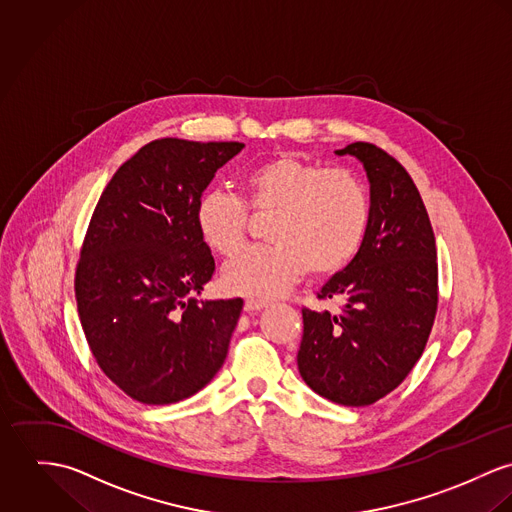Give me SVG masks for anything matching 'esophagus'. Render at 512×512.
I'll return each mask as SVG.
<instances>
[{
    "label": "esophagus",
    "instance_id": "esophagus-1",
    "mask_svg": "<svg viewBox=\"0 0 512 512\" xmlns=\"http://www.w3.org/2000/svg\"><path fill=\"white\" fill-rule=\"evenodd\" d=\"M269 304L265 300H259V298H247L245 304H243V310L245 312H259L263 308H267Z\"/></svg>",
    "mask_w": 512,
    "mask_h": 512
}]
</instances>
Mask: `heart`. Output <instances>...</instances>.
Segmentation results:
<instances>
[{"instance_id":"b5f03b06","label":"heart","mask_w":512,"mask_h":512,"mask_svg":"<svg viewBox=\"0 0 512 512\" xmlns=\"http://www.w3.org/2000/svg\"><path fill=\"white\" fill-rule=\"evenodd\" d=\"M241 186L251 210H275L267 229L273 245L229 259L222 271L228 292L273 298L306 271L334 275L357 255L369 228V196L355 174L277 155L245 172ZM247 220V206L226 190H208L196 204L200 239L220 255L243 245Z\"/></svg>"}]
</instances>
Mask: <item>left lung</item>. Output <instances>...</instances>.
I'll use <instances>...</instances> for the list:
<instances>
[{"label":"left lung","mask_w":512,"mask_h":512,"mask_svg":"<svg viewBox=\"0 0 512 512\" xmlns=\"http://www.w3.org/2000/svg\"><path fill=\"white\" fill-rule=\"evenodd\" d=\"M355 157L369 180V228L357 255L318 292L341 312L302 310L296 355L304 383L343 406H367L395 391L420 359L438 308L436 239L410 174L371 143Z\"/></svg>","instance_id":"left-lung-1"}]
</instances>
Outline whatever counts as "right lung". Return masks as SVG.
Listing matches in <instances>:
<instances>
[{
	"label": "right lung",
	"instance_id": "1",
	"mask_svg": "<svg viewBox=\"0 0 512 512\" xmlns=\"http://www.w3.org/2000/svg\"><path fill=\"white\" fill-rule=\"evenodd\" d=\"M241 143L157 139L108 182L86 233L76 304L100 369L143 404L202 391L222 369L243 300L196 298L214 275L196 204Z\"/></svg>",
	"mask_w": 512,
	"mask_h": 512
}]
</instances>
